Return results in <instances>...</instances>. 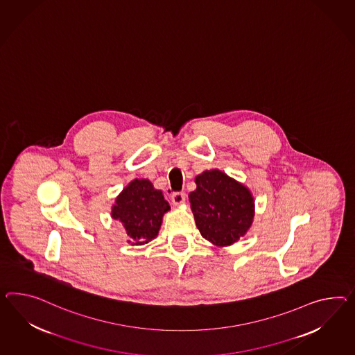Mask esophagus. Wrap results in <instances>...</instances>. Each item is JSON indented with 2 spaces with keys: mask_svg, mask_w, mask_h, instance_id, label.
Wrapping results in <instances>:
<instances>
[{
  "mask_svg": "<svg viewBox=\"0 0 355 355\" xmlns=\"http://www.w3.org/2000/svg\"><path fill=\"white\" fill-rule=\"evenodd\" d=\"M171 200H173V205H182L185 202V193L182 191H175L171 196Z\"/></svg>",
  "mask_w": 355,
  "mask_h": 355,
  "instance_id": "34e87169",
  "label": "esophagus"
}]
</instances>
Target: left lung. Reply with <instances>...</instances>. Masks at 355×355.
<instances>
[{"instance_id":"left-lung-1","label":"left lung","mask_w":355,"mask_h":355,"mask_svg":"<svg viewBox=\"0 0 355 355\" xmlns=\"http://www.w3.org/2000/svg\"><path fill=\"white\" fill-rule=\"evenodd\" d=\"M196 184L197 189L189 194V202L200 236L214 245H233L251 227V193L218 170L200 173Z\"/></svg>"}]
</instances>
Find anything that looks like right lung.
<instances>
[{
  "label": "right lung",
  "instance_id": "right-lung-1",
  "mask_svg": "<svg viewBox=\"0 0 355 355\" xmlns=\"http://www.w3.org/2000/svg\"><path fill=\"white\" fill-rule=\"evenodd\" d=\"M168 209L162 191L155 189L146 179H135L117 197L112 216L123 224L131 245H144L158 234L162 216Z\"/></svg>",
  "mask_w": 355,
  "mask_h": 355
}]
</instances>
